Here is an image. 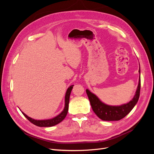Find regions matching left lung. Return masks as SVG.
Masks as SVG:
<instances>
[{
  "mask_svg": "<svg viewBox=\"0 0 154 154\" xmlns=\"http://www.w3.org/2000/svg\"><path fill=\"white\" fill-rule=\"evenodd\" d=\"M139 72L140 73V69ZM137 91L134 98L129 103L121 106H110L104 104L97 98L96 95L87 89L86 92L89 99L92 109L97 117L103 121H118L125 118L132 110L139 100L141 89L140 76Z\"/></svg>",
  "mask_w": 154,
  "mask_h": 154,
  "instance_id": "left-lung-1",
  "label": "left lung"
}]
</instances>
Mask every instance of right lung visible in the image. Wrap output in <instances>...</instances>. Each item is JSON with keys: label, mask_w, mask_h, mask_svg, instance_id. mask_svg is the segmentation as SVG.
Listing matches in <instances>:
<instances>
[{"label": "right lung", "mask_w": 154, "mask_h": 154, "mask_svg": "<svg viewBox=\"0 0 154 154\" xmlns=\"http://www.w3.org/2000/svg\"><path fill=\"white\" fill-rule=\"evenodd\" d=\"M72 87H73V85L70 86L68 88V89L67 90L66 97H65V108L62 112L60 113L59 115H58L57 117H55V118H54L53 119H47V120H35V119H33L28 117V116L26 115L24 112H22V113L27 119L31 123H32V124H34L36 126H38V127H53V126H54L60 123V122H62V121L65 119V118H66L67 116V112L69 110L70 94H71Z\"/></svg>", "instance_id": "obj_1"}]
</instances>
